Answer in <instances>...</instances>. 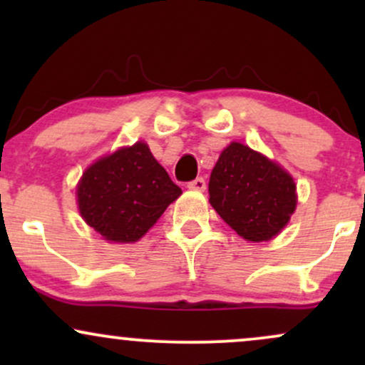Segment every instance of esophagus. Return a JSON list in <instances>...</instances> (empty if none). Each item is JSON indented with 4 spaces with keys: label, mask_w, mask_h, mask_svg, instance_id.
I'll use <instances>...</instances> for the list:
<instances>
[{
    "label": "esophagus",
    "mask_w": 365,
    "mask_h": 365,
    "mask_svg": "<svg viewBox=\"0 0 365 365\" xmlns=\"http://www.w3.org/2000/svg\"><path fill=\"white\" fill-rule=\"evenodd\" d=\"M187 187L190 188V190L202 192V190H206V180H204L202 177H199V178L192 180V182H188V185H187Z\"/></svg>",
    "instance_id": "esophagus-1"
}]
</instances>
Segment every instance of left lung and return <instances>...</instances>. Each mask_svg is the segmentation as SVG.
I'll return each mask as SVG.
<instances>
[{
	"label": "left lung",
	"mask_w": 365,
	"mask_h": 365,
	"mask_svg": "<svg viewBox=\"0 0 365 365\" xmlns=\"http://www.w3.org/2000/svg\"><path fill=\"white\" fill-rule=\"evenodd\" d=\"M209 202L242 238L266 242L290 221L297 207V185L278 163L232 142L211 171Z\"/></svg>",
	"instance_id": "1"
}]
</instances>
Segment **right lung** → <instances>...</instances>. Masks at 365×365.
<instances>
[{
    "mask_svg": "<svg viewBox=\"0 0 365 365\" xmlns=\"http://www.w3.org/2000/svg\"><path fill=\"white\" fill-rule=\"evenodd\" d=\"M182 188L171 182L145 142L108 154L83 171L78 211L104 240L133 244L153 228Z\"/></svg>",
    "mask_w": 365,
    "mask_h": 365,
    "instance_id": "obj_1",
    "label": "right lung"
}]
</instances>
